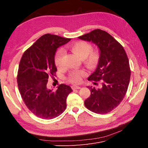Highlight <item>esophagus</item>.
Listing matches in <instances>:
<instances>
[{"label": "esophagus", "instance_id": "1", "mask_svg": "<svg viewBox=\"0 0 148 148\" xmlns=\"http://www.w3.org/2000/svg\"><path fill=\"white\" fill-rule=\"evenodd\" d=\"M71 88H72V89H78L81 88V87L78 86H75V85H73V86H71Z\"/></svg>", "mask_w": 148, "mask_h": 148}]
</instances>
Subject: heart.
Segmentation results:
<instances>
[{
	"label": "heart",
	"instance_id": "b5f03b06",
	"mask_svg": "<svg viewBox=\"0 0 148 148\" xmlns=\"http://www.w3.org/2000/svg\"><path fill=\"white\" fill-rule=\"evenodd\" d=\"M70 51L83 59L84 64L88 69H95L101 60V52L99 49H92V45L89 42L79 41L69 46ZM64 52L59 51L56 54L54 62L57 68L63 65ZM86 75L83 70H73L69 75V81L74 84H78L82 81V78Z\"/></svg>",
	"mask_w": 148,
	"mask_h": 148
}]
</instances>
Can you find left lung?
I'll use <instances>...</instances> for the list:
<instances>
[{
    "label": "left lung",
    "mask_w": 148,
    "mask_h": 148,
    "mask_svg": "<svg viewBox=\"0 0 148 148\" xmlns=\"http://www.w3.org/2000/svg\"><path fill=\"white\" fill-rule=\"evenodd\" d=\"M96 44L101 52V60L88 79L102 82L101 88L88 87L91 95L84 106L93 112L106 114L115 109L126 95L131 75L129 60L124 48L106 31L100 29L78 37Z\"/></svg>",
    "instance_id": "8db88e82"
}]
</instances>
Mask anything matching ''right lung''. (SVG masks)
<instances>
[{
    "label": "right lung",
    "mask_w": 148,
    "mask_h": 148,
    "mask_svg": "<svg viewBox=\"0 0 148 148\" xmlns=\"http://www.w3.org/2000/svg\"><path fill=\"white\" fill-rule=\"evenodd\" d=\"M70 38L46 34L23 53L17 74L18 87L28 109L37 117L52 119L63 113L71 87L60 84L53 91L47 87L49 77L56 76L54 56L57 49Z\"/></svg>",
    "instance_id": "right-lung-1"
}]
</instances>
